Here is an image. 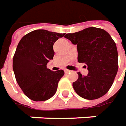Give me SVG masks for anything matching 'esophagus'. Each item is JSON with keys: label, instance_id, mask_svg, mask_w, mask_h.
I'll list each match as a JSON object with an SVG mask.
<instances>
[{"label": "esophagus", "instance_id": "34e87169", "mask_svg": "<svg viewBox=\"0 0 126 126\" xmlns=\"http://www.w3.org/2000/svg\"><path fill=\"white\" fill-rule=\"evenodd\" d=\"M70 72H71L70 70H68V69H64V72H65V73H67V74L69 73Z\"/></svg>", "mask_w": 126, "mask_h": 126}]
</instances>
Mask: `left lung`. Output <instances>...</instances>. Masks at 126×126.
I'll return each instance as SVG.
<instances>
[{"label": "left lung", "mask_w": 126, "mask_h": 126, "mask_svg": "<svg viewBox=\"0 0 126 126\" xmlns=\"http://www.w3.org/2000/svg\"><path fill=\"white\" fill-rule=\"evenodd\" d=\"M64 37L77 45V60L87 65L88 75L78 72L72 86L77 94L87 100H94L105 94L116 76L118 50L110 35L104 29L89 27Z\"/></svg>", "instance_id": "1"}]
</instances>
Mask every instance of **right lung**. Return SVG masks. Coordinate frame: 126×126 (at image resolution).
<instances>
[{"label": "right lung", "instance_id": "1", "mask_svg": "<svg viewBox=\"0 0 126 126\" xmlns=\"http://www.w3.org/2000/svg\"><path fill=\"white\" fill-rule=\"evenodd\" d=\"M64 35L38 29L25 35L17 46L13 59L14 75L24 94L33 101L49 100L57 92L64 72H53L47 64L54 57V44Z\"/></svg>", "mask_w": 126, "mask_h": 126}]
</instances>
